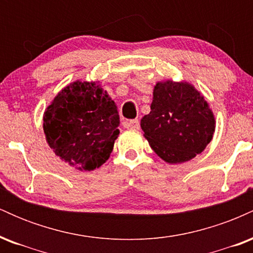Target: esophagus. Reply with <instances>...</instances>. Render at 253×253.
Masks as SVG:
<instances>
[{
    "mask_svg": "<svg viewBox=\"0 0 253 253\" xmlns=\"http://www.w3.org/2000/svg\"><path fill=\"white\" fill-rule=\"evenodd\" d=\"M125 125H126V127H128V128H133V129H138L139 126H140V124H139L138 119H133V120L126 121V123H125Z\"/></svg>",
    "mask_w": 253,
    "mask_h": 253,
    "instance_id": "1",
    "label": "esophagus"
}]
</instances>
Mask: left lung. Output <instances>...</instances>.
Listing matches in <instances>:
<instances>
[{
	"label": "left lung",
	"mask_w": 253,
	"mask_h": 253,
	"mask_svg": "<svg viewBox=\"0 0 253 253\" xmlns=\"http://www.w3.org/2000/svg\"><path fill=\"white\" fill-rule=\"evenodd\" d=\"M140 127L151 149L169 164H179L200 155L213 139L215 118L210 104L193 84L157 82L151 112Z\"/></svg>",
	"instance_id": "obj_1"
}]
</instances>
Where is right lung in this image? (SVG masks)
<instances>
[{"instance_id": "1", "label": "right lung", "mask_w": 253, "mask_h": 253, "mask_svg": "<svg viewBox=\"0 0 253 253\" xmlns=\"http://www.w3.org/2000/svg\"><path fill=\"white\" fill-rule=\"evenodd\" d=\"M42 121L48 146L80 171L106 163L120 133L118 107L100 82L66 85L45 109Z\"/></svg>"}]
</instances>
